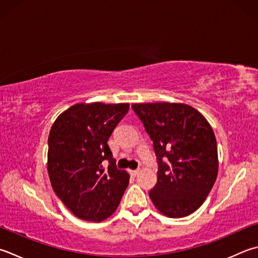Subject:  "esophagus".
<instances>
[{
    "label": "esophagus",
    "mask_w": 258,
    "mask_h": 258,
    "mask_svg": "<svg viewBox=\"0 0 258 258\" xmlns=\"http://www.w3.org/2000/svg\"><path fill=\"white\" fill-rule=\"evenodd\" d=\"M140 172H141V170H140V169H138V170H131V171H130V173L132 174V175H134V176H135V175H138Z\"/></svg>",
    "instance_id": "obj_1"
}]
</instances>
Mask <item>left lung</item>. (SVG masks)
I'll return each instance as SVG.
<instances>
[{
    "label": "left lung",
    "instance_id": "1",
    "mask_svg": "<svg viewBox=\"0 0 258 258\" xmlns=\"http://www.w3.org/2000/svg\"><path fill=\"white\" fill-rule=\"evenodd\" d=\"M153 141L158 182L149 196L161 214L181 218L204 204L218 174L214 131L198 110L185 104H133Z\"/></svg>",
    "mask_w": 258,
    "mask_h": 258
}]
</instances>
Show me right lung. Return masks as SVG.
Masks as SVG:
<instances>
[{
    "label": "right lung",
    "mask_w": 258,
    "mask_h": 258,
    "mask_svg": "<svg viewBox=\"0 0 258 258\" xmlns=\"http://www.w3.org/2000/svg\"><path fill=\"white\" fill-rule=\"evenodd\" d=\"M128 108L124 103L76 104L60 114L50 130V182L80 219L99 223L108 218L127 188L130 175L117 169L107 141Z\"/></svg>",
    "instance_id": "right-lung-1"
}]
</instances>
